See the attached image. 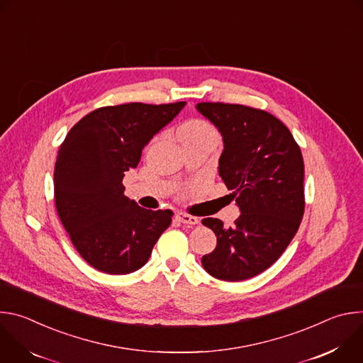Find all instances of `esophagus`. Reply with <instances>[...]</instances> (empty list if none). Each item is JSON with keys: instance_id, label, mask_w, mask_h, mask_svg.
<instances>
[{"instance_id": "34e87169", "label": "esophagus", "mask_w": 363, "mask_h": 363, "mask_svg": "<svg viewBox=\"0 0 363 363\" xmlns=\"http://www.w3.org/2000/svg\"><path fill=\"white\" fill-rule=\"evenodd\" d=\"M177 218L182 223V224H191V225H195L199 223V218L196 217H192V216H188V214H184V213H178L177 214Z\"/></svg>"}]
</instances>
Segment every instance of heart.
I'll list each match as a JSON object with an SVG mask.
<instances>
[{"mask_svg":"<svg viewBox=\"0 0 363 363\" xmlns=\"http://www.w3.org/2000/svg\"><path fill=\"white\" fill-rule=\"evenodd\" d=\"M178 139L181 143L188 142V140H195V139H211L216 140L218 139V133L216 130V128L208 123L206 121H201V119H192L185 122L177 133Z\"/></svg>","mask_w":363,"mask_h":363,"instance_id":"obj_1","label":"heart"}]
</instances>
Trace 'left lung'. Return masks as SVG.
I'll list each match as a JSON object with an SVG mask.
<instances>
[{"label":"left lung","mask_w":363,"mask_h":363,"mask_svg":"<svg viewBox=\"0 0 363 363\" xmlns=\"http://www.w3.org/2000/svg\"><path fill=\"white\" fill-rule=\"evenodd\" d=\"M196 111L223 136L218 174L241 213L230 228L218 218L202 220L217 235V247L201 263L220 280L251 279L277 262L298 230L301 152L284 123L264 111L228 103H198Z\"/></svg>","instance_id":"obj_1"}]
</instances>
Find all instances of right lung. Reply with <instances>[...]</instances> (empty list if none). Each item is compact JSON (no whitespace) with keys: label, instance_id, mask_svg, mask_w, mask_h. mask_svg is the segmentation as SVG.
Instances as JSON below:
<instances>
[{"label":"right lung","instance_id":"1","mask_svg":"<svg viewBox=\"0 0 363 363\" xmlns=\"http://www.w3.org/2000/svg\"><path fill=\"white\" fill-rule=\"evenodd\" d=\"M185 105L100 108L79 121L62 143L55 168L57 214L79 254L96 270H139L169 227L171 210L140 208L123 195L122 181L138 167L142 149Z\"/></svg>","mask_w":363,"mask_h":363}]
</instances>
